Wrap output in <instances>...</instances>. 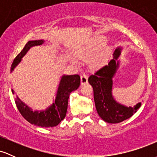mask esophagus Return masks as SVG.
Listing matches in <instances>:
<instances>
[{
	"label": "esophagus",
	"mask_w": 157,
	"mask_h": 157,
	"mask_svg": "<svg viewBox=\"0 0 157 157\" xmlns=\"http://www.w3.org/2000/svg\"><path fill=\"white\" fill-rule=\"evenodd\" d=\"M80 82H81V84H82V85H83L85 83H87V82H88V77L86 76V75H82V76H81Z\"/></svg>",
	"instance_id": "obj_1"
}]
</instances>
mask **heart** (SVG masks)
Listing matches in <instances>:
<instances>
[{"mask_svg": "<svg viewBox=\"0 0 157 157\" xmlns=\"http://www.w3.org/2000/svg\"><path fill=\"white\" fill-rule=\"evenodd\" d=\"M105 44L103 37H97L91 40L86 46L80 47L75 52V57L82 60H89V65L91 68L100 67L109 59L111 49L109 47H105L100 50L96 55V52L100 50ZM95 55L94 56V55ZM73 63H77L75 59H71Z\"/></svg>", "mask_w": 157, "mask_h": 157, "instance_id": "heart-1", "label": "heart"}]
</instances>
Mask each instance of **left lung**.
Segmentation results:
<instances>
[{
  "label": "left lung",
  "instance_id": "left-lung-1",
  "mask_svg": "<svg viewBox=\"0 0 157 157\" xmlns=\"http://www.w3.org/2000/svg\"><path fill=\"white\" fill-rule=\"evenodd\" d=\"M121 47L117 48L113 54V59L108 65L99 68L88 79L93 87L97 113L109 123H119L130 118L141 106V102H138L134 107H128L117 102L112 95V79L120 66L118 58L121 55Z\"/></svg>",
  "mask_w": 157,
  "mask_h": 157
}]
</instances>
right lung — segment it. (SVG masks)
<instances>
[{"label": "right lung", "mask_w": 157, "mask_h": 157, "mask_svg": "<svg viewBox=\"0 0 157 157\" xmlns=\"http://www.w3.org/2000/svg\"><path fill=\"white\" fill-rule=\"evenodd\" d=\"M44 43V40H30L26 44L23 50L17 55L11 66V72L21 62L25 55L32 47L40 46ZM80 85V77L78 75H63L53 103L46 110L34 111L31 108L21 101L18 97L15 99V103L21 115L29 122L40 127L49 128L58 125L65 118L67 111L68 97L71 92L75 91ZM12 94H15L12 89Z\"/></svg>", "instance_id": "1"}]
</instances>
